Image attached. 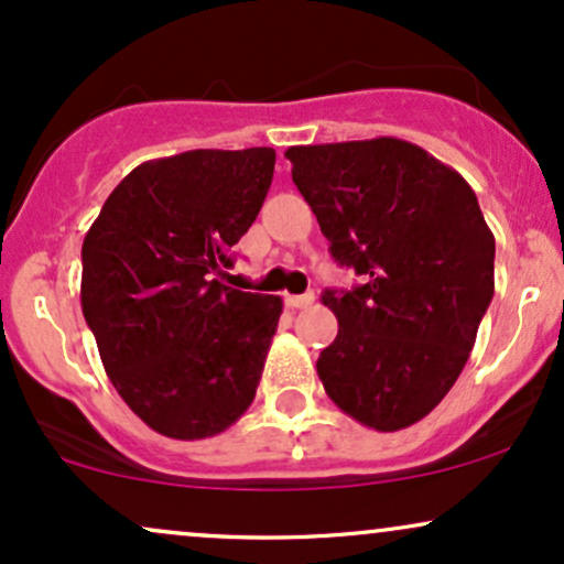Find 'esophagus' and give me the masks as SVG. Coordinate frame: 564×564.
<instances>
[{
	"label": "esophagus",
	"instance_id": "34e87169",
	"mask_svg": "<svg viewBox=\"0 0 564 564\" xmlns=\"http://www.w3.org/2000/svg\"><path fill=\"white\" fill-rule=\"evenodd\" d=\"M315 302V294L313 291H307V294H289L286 296V304L291 310H302V307H310V304Z\"/></svg>",
	"mask_w": 564,
	"mask_h": 564
}]
</instances>
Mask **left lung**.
Returning a JSON list of instances; mask_svg holds the SVG:
<instances>
[{
    "label": "left lung",
    "instance_id": "obj_1",
    "mask_svg": "<svg viewBox=\"0 0 564 564\" xmlns=\"http://www.w3.org/2000/svg\"><path fill=\"white\" fill-rule=\"evenodd\" d=\"M332 257L364 283L323 291L339 334L326 394L377 432L416 424L448 394L494 300L496 238L456 170L398 138L286 151Z\"/></svg>",
    "mask_w": 564,
    "mask_h": 564
}]
</instances>
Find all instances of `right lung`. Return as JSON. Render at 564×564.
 I'll list each match as a JSON object with an SVG mask.
<instances>
[{
  "instance_id": "obj_1",
  "label": "right lung",
  "mask_w": 564,
  "mask_h": 564,
  "mask_svg": "<svg viewBox=\"0 0 564 564\" xmlns=\"http://www.w3.org/2000/svg\"><path fill=\"white\" fill-rule=\"evenodd\" d=\"M273 170V148L145 161L84 236V321L116 392L159 435H219L254 400L283 302L219 275Z\"/></svg>"
}]
</instances>
